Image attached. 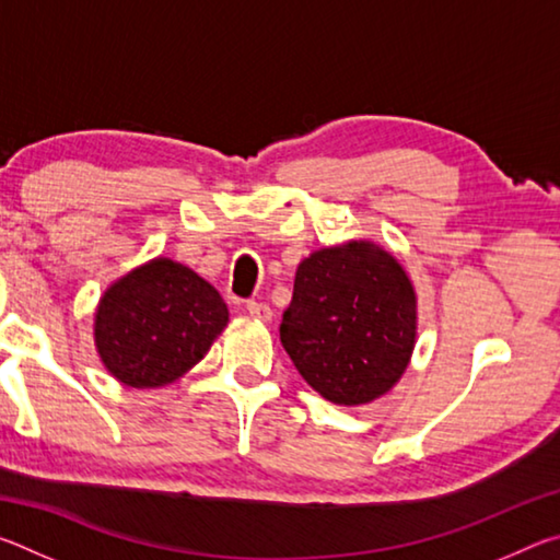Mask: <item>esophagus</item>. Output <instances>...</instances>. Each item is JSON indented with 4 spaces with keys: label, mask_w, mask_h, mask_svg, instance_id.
Masks as SVG:
<instances>
[{
    "label": "esophagus",
    "mask_w": 560,
    "mask_h": 560,
    "mask_svg": "<svg viewBox=\"0 0 560 560\" xmlns=\"http://www.w3.org/2000/svg\"><path fill=\"white\" fill-rule=\"evenodd\" d=\"M246 314L257 320H271V308L261 301H246Z\"/></svg>",
    "instance_id": "1"
}]
</instances>
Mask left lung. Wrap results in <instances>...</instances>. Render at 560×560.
I'll return each mask as SVG.
<instances>
[{
  "instance_id": "obj_1",
  "label": "left lung",
  "mask_w": 560,
  "mask_h": 560,
  "mask_svg": "<svg viewBox=\"0 0 560 560\" xmlns=\"http://www.w3.org/2000/svg\"><path fill=\"white\" fill-rule=\"evenodd\" d=\"M279 334L318 395L348 407L373 402L410 363L415 287L383 246L365 240L326 246L299 264Z\"/></svg>"
}]
</instances>
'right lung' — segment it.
<instances>
[{
  "mask_svg": "<svg viewBox=\"0 0 560 560\" xmlns=\"http://www.w3.org/2000/svg\"><path fill=\"white\" fill-rule=\"evenodd\" d=\"M226 320L230 311L210 281L183 264L158 257L106 289L93 338L116 381L160 387L200 363Z\"/></svg>",
  "mask_w": 560,
  "mask_h": 560,
  "instance_id": "add662e5",
  "label": "right lung"
}]
</instances>
